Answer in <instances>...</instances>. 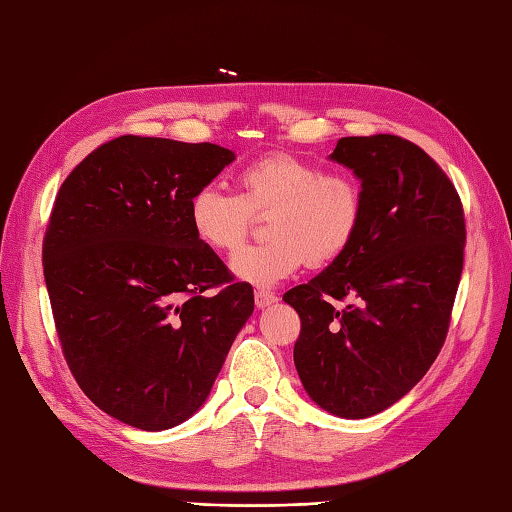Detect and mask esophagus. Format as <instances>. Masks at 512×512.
<instances>
[{"label":"esophagus","mask_w":512,"mask_h":512,"mask_svg":"<svg viewBox=\"0 0 512 512\" xmlns=\"http://www.w3.org/2000/svg\"><path fill=\"white\" fill-rule=\"evenodd\" d=\"M278 300V296L274 294V291H267V289H256V294H254V302H256V307H269L271 302H276Z\"/></svg>","instance_id":"obj_1"}]
</instances>
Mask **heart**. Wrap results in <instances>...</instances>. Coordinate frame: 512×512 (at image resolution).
<instances>
[{"instance_id": "b5f03b06", "label": "heart", "mask_w": 512, "mask_h": 512, "mask_svg": "<svg viewBox=\"0 0 512 512\" xmlns=\"http://www.w3.org/2000/svg\"><path fill=\"white\" fill-rule=\"evenodd\" d=\"M238 194L203 185L187 218L205 247L232 254L245 243L254 216L265 218L267 241L232 258L234 274L274 285L302 265H329L356 241L364 221V190L351 172L322 170L287 152H271L236 174Z\"/></svg>"}]
</instances>
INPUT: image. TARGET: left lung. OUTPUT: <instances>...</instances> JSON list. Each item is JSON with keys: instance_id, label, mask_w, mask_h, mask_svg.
I'll use <instances>...</instances> for the list:
<instances>
[{"instance_id": "left-lung-1", "label": "left lung", "mask_w": 512, "mask_h": 512, "mask_svg": "<svg viewBox=\"0 0 512 512\" xmlns=\"http://www.w3.org/2000/svg\"><path fill=\"white\" fill-rule=\"evenodd\" d=\"M331 159L362 179L360 234L283 300L300 316L294 362L309 398L360 420L409 393L442 351L466 221L453 181L420 145L395 134L344 137Z\"/></svg>"}]
</instances>
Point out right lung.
<instances>
[{"label":"right lung","instance_id":"1","mask_svg":"<svg viewBox=\"0 0 512 512\" xmlns=\"http://www.w3.org/2000/svg\"><path fill=\"white\" fill-rule=\"evenodd\" d=\"M232 161L216 143L123 134L52 203L41 260L61 351L81 391L137 429L198 411L254 311L252 285L187 218L192 194Z\"/></svg>","mask_w":512,"mask_h":512}]
</instances>
